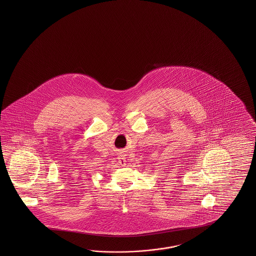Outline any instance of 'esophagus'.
Wrapping results in <instances>:
<instances>
[{
  "label": "esophagus",
  "instance_id": "1",
  "mask_svg": "<svg viewBox=\"0 0 256 256\" xmlns=\"http://www.w3.org/2000/svg\"><path fill=\"white\" fill-rule=\"evenodd\" d=\"M118 161H119V164H120V166H126V158L124 156V154H122V152H120V154H119V156H118Z\"/></svg>",
  "mask_w": 256,
  "mask_h": 256
}]
</instances>
